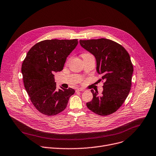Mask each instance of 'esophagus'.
<instances>
[{"label": "esophagus", "instance_id": "obj_1", "mask_svg": "<svg viewBox=\"0 0 156 156\" xmlns=\"http://www.w3.org/2000/svg\"><path fill=\"white\" fill-rule=\"evenodd\" d=\"M84 90L83 89V88H77L76 91H84Z\"/></svg>", "mask_w": 156, "mask_h": 156}]
</instances>
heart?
Segmentation results:
<instances>
[{
  "label": "heart",
  "instance_id": "b5f03b06",
  "mask_svg": "<svg viewBox=\"0 0 156 156\" xmlns=\"http://www.w3.org/2000/svg\"><path fill=\"white\" fill-rule=\"evenodd\" d=\"M91 55V54L90 53H84L82 55Z\"/></svg>",
  "mask_w": 156,
  "mask_h": 156
}]
</instances>
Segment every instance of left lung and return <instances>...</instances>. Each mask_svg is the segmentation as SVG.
I'll list each match as a JSON object with an SVG mask.
<instances>
[{
  "instance_id": "8db88e82",
  "label": "left lung",
  "mask_w": 156,
  "mask_h": 156,
  "mask_svg": "<svg viewBox=\"0 0 156 156\" xmlns=\"http://www.w3.org/2000/svg\"><path fill=\"white\" fill-rule=\"evenodd\" d=\"M80 45L96 58L97 72L105 80L99 95L91 90L93 98L88 108L100 116L116 112L124 103L132 85L133 65L126 50L117 42L106 38L80 40Z\"/></svg>"
}]
</instances>
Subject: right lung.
<instances>
[{"mask_svg":"<svg viewBox=\"0 0 156 156\" xmlns=\"http://www.w3.org/2000/svg\"><path fill=\"white\" fill-rule=\"evenodd\" d=\"M78 43V39L45 40L27 53L21 69L24 87L33 105L42 114L50 116L62 112L75 93L71 88L56 89L53 73L63 69Z\"/></svg>","mask_w":156,"mask_h":156,"instance_id":"right-lung-1","label":"right lung"}]
</instances>
